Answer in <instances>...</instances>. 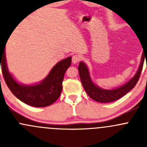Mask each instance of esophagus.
I'll return each mask as SVG.
<instances>
[{
	"instance_id": "1",
	"label": "esophagus",
	"mask_w": 147,
	"mask_h": 147,
	"mask_svg": "<svg viewBox=\"0 0 147 147\" xmlns=\"http://www.w3.org/2000/svg\"><path fill=\"white\" fill-rule=\"evenodd\" d=\"M80 60H81V57L80 55H74L72 57V63H73L74 64H76V63H78Z\"/></svg>"
}]
</instances>
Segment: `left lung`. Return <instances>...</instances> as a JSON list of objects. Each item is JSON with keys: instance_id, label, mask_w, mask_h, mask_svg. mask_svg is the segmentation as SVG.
I'll return each mask as SVG.
<instances>
[{"instance_id": "8db88e82", "label": "left lung", "mask_w": 147, "mask_h": 147, "mask_svg": "<svg viewBox=\"0 0 147 147\" xmlns=\"http://www.w3.org/2000/svg\"><path fill=\"white\" fill-rule=\"evenodd\" d=\"M144 58H147V53L145 54L143 52L140 65L134 76L127 83L113 90H105L96 85L90 78V72L87 65L83 62H80L78 66V70H79L81 82L84 90L90 98L98 102L107 103V102H112L119 100L125 95L127 92H129L130 90H132L137 84L142 72Z\"/></svg>"}]
</instances>
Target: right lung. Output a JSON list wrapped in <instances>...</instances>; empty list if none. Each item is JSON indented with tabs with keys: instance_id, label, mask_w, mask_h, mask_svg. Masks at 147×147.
I'll return each instance as SVG.
<instances>
[{
	"instance_id": "obj_1",
	"label": "right lung",
	"mask_w": 147,
	"mask_h": 147,
	"mask_svg": "<svg viewBox=\"0 0 147 147\" xmlns=\"http://www.w3.org/2000/svg\"><path fill=\"white\" fill-rule=\"evenodd\" d=\"M71 57L61 60L52 68L43 80L38 84L27 85L18 82L12 76L7 66L5 49L0 51V69L1 66L3 78L8 88L20 101L35 107L49 106L59 98L63 90L65 73L71 65Z\"/></svg>"
}]
</instances>
